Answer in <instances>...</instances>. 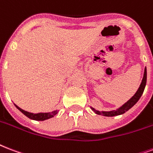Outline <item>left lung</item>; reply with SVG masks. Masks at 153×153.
Returning <instances> with one entry per match:
<instances>
[{
    "label": "left lung",
    "instance_id": "left-lung-1",
    "mask_svg": "<svg viewBox=\"0 0 153 153\" xmlns=\"http://www.w3.org/2000/svg\"><path fill=\"white\" fill-rule=\"evenodd\" d=\"M146 82H147V69L146 67L144 68V77H143V79H142V82L140 87H139L137 91L135 93V95L132 96V97L129 100H128L125 103H123L122 106H120V108H118L115 110H111L108 111H99L95 109L94 108H91V110L97 115H103V116H115V115H122L123 113H125L126 111H128L129 109H131L134 105L136 104V102H138V100H140V98L141 97V95H143V92L144 91V88H145V86H146Z\"/></svg>",
    "mask_w": 153,
    "mask_h": 153
}]
</instances>
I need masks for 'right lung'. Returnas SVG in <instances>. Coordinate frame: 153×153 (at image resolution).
Masks as SVG:
<instances>
[{
    "instance_id": "1",
    "label": "right lung",
    "mask_w": 153,
    "mask_h": 153,
    "mask_svg": "<svg viewBox=\"0 0 153 153\" xmlns=\"http://www.w3.org/2000/svg\"><path fill=\"white\" fill-rule=\"evenodd\" d=\"M14 105L16 106V108L22 111L25 116H27L28 118L31 119V120H38V121H43L45 120H48V119L53 118V116H55L58 113V110L53 111L51 112H39V113H32L29 112V111H26L23 110L21 108H19L17 105H16L14 103Z\"/></svg>"
}]
</instances>
